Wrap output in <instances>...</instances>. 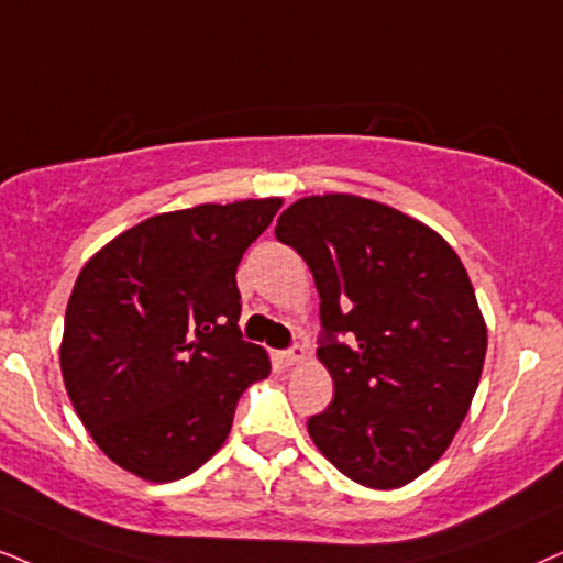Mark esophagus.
Returning <instances> with one entry per match:
<instances>
[{"instance_id": "1", "label": "esophagus", "mask_w": 563, "mask_h": 563, "mask_svg": "<svg viewBox=\"0 0 563 563\" xmlns=\"http://www.w3.org/2000/svg\"><path fill=\"white\" fill-rule=\"evenodd\" d=\"M277 358H280L283 366H296L306 358V351H303V347H290V351L277 353Z\"/></svg>"}]
</instances>
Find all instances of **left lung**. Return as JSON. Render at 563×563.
<instances>
[{
    "mask_svg": "<svg viewBox=\"0 0 563 563\" xmlns=\"http://www.w3.org/2000/svg\"><path fill=\"white\" fill-rule=\"evenodd\" d=\"M275 236L319 290L317 355L334 397L309 418V437L361 486L416 481L450 446L481 382L488 334L467 269L421 220L355 195L298 199Z\"/></svg>",
    "mask_w": 563,
    "mask_h": 563,
    "instance_id": "8db88e82",
    "label": "left lung"
}]
</instances>
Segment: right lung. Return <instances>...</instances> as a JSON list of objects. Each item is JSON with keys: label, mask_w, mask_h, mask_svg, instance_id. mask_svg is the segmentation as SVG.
I'll return each instance as SVG.
<instances>
[{"label": "right lung", "mask_w": 563, "mask_h": 563, "mask_svg": "<svg viewBox=\"0 0 563 563\" xmlns=\"http://www.w3.org/2000/svg\"><path fill=\"white\" fill-rule=\"evenodd\" d=\"M283 199L153 216L92 254L59 347L77 416L106 457L153 483L205 465L269 358L241 340L236 267Z\"/></svg>", "instance_id": "obj_1"}]
</instances>
